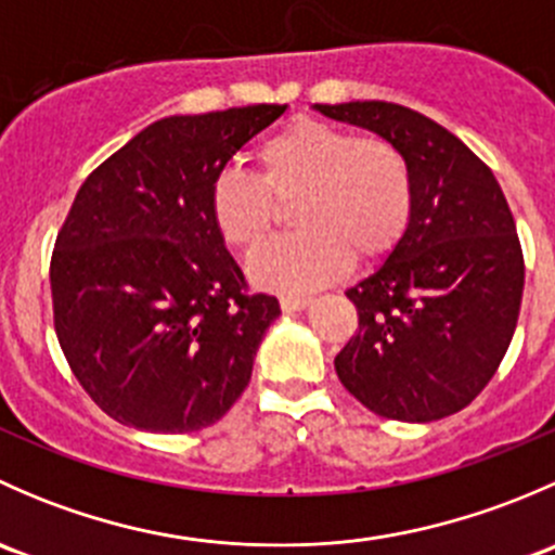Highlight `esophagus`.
Returning <instances> with one entry per match:
<instances>
[{
  "label": "esophagus",
  "instance_id": "obj_1",
  "mask_svg": "<svg viewBox=\"0 0 555 555\" xmlns=\"http://www.w3.org/2000/svg\"><path fill=\"white\" fill-rule=\"evenodd\" d=\"M279 304H282L284 313H295V311H304L306 306L311 304V298H306V295H282Z\"/></svg>",
  "mask_w": 555,
  "mask_h": 555
}]
</instances>
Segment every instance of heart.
Instances as JSON below:
<instances>
[{
  "label": "heart",
  "instance_id": "heart-1",
  "mask_svg": "<svg viewBox=\"0 0 555 555\" xmlns=\"http://www.w3.org/2000/svg\"><path fill=\"white\" fill-rule=\"evenodd\" d=\"M260 177L225 169L215 177L209 211L222 242L255 251L271 238L279 207L295 204L298 236L249 266L262 287L306 293L333 282L351 257L373 262L405 236L413 217V173L384 139H357L322 120H298L257 147Z\"/></svg>",
  "mask_w": 555,
  "mask_h": 555
}]
</instances>
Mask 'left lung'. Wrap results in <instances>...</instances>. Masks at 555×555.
Listing matches in <instances>:
<instances>
[{"instance_id":"8db88e82","label":"left lung","mask_w":555,"mask_h":555,"mask_svg":"<svg viewBox=\"0 0 555 555\" xmlns=\"http://www.w3.org/2000/svg\"><path fill=\"white\" fill-rule=\"evenodd\" d=\"M391 142L413 173L402 242L346 289L360 330L335 357L340 384L397 422H435L475 400L516 333L524 255L489 166L435 120L391 102L313 104Z\"/></svg>"}]
</instances>
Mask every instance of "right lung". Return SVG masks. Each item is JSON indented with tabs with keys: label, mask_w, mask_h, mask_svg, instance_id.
<instances>
[{
	"label": "right lung",
	"mask_w": 555,
	"mask_h": 555,
	"mask_svg": "<svg viewBox=\"0 0 555 555\" xmlns=\"http://www.w3.org/2000/svg\"><path fill=\"white\" fill-rule=\"evenodd\" d=\"M287 104L171 115L82 182L50 260L55 335L91 400L126 427L182 435L231 411L282 313L246 295L209 211L215 177Z\"/></svg>",
	"instance_id": "right-lung-1"
}]
</instances>
